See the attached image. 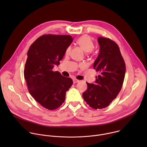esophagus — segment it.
<instances>
[{"instance_id":"1","label":"esophagus","mask_w":147,"mask_h":147,"mask_svg":"<svg viewBox=\"0 0 147 147\" xmlns=\"http://www.w3.org/2000/svg\"><path fill=\"white\" fill-rule=\"evenodd\" d=\"M73 80V82H74V84H75V83H77V82H78L80 81V80H77V79H76V78H74Z\"/></svg>"}]
</instances>
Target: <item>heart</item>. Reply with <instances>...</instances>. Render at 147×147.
<instances>
[{"instance_id": "heart-1", "label": "heart", "mask_w": 147, "mask_h": 147, "mask_svg": "<svg viewBox=\"0 0 147 147\" xmlns=\"http://www.w3.org/2000/svg\"><path fill=\"white\" fill-rule=\"evenodd\" d=\"M77 44L85 52H91L94 47V42L91 38L88 35H84L77 40ZM71 50V47H69L66 49V53L68 54Z\"/></svg>"}]
</instances>
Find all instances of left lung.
Instances as JSON below:
<instances>
[{"instance_id":"left-lung-1","label":"left lung","mask_w":147,"mask_h":147,"mask_svg":"<svg viewBox=\"0 0 147 147\" xmlns=\"http://www.w3.org/2000/svg\"><path fill=\"white\" fill-rule=\"evenodd\" d=\"M99 52L94 69L99 72L94 83H88L84 99L95 109L108 107L120 92L124 79L125 65L118 45L109 38L99 37Z\"/></svg>"}]
</instances>
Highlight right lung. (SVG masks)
I'll return each mask as SVG.
<instances>
[{"mask_svg":"<svg viewBox=\"0 0 147 147\" xmlns=\"http://www.w3.org/2000/svg\"><path fill=\"white\" fill-rule=\"evenodd\" d=\"M73 40L70 35H44L28 51L24 76L28 91L36 101L49 110L61 105L73 84L71 78L53 71Z\"/></svg>","mask_w":147,"mask_h":147,"instance_id":"add662e5","label":"right lung"}]
</instances>
